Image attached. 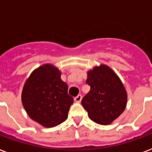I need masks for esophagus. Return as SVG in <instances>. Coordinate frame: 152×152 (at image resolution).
I'll return each instance as SVG.
<instances>
[{
    "label": "esophagus",
    "instance_id": "obj_1",
    "mask_svg": "<svg viewBox=\"0 0 152 152\" xmlns=\"http://www.w3.org/2000/svg\"><path fill=\"white\" fill-rule=\"evenodd\" d=\"M81 99H82V95H78L76 97L74 98V101L76 102H80Z\"/></svg>",
    "mask_w": 152,
    "mask_h": 152
}]
</instances>
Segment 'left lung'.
Here are the masks:
<instances>
[{"instance_id":"1","label":"left lung","mask_w":152,"mask_h":152,"mask_svg":"<svg viewBox=\"0 0 152 152\" xmlns=\"http://www.w3.org/2000/svg\"><path fill=\"white\" fill-rule=\"evenodd\" d=\"M86 83L90 91L81 104L91 120L99 125H110L125 110L127 92L120 78L106 64H100L88 72Z\"/></svg>"}]
</instances>
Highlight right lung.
<instances>
[{
	"mask_svg": "<svg viewBox=\"0 0 152 152\" xmlns=\"http://www.w3.org/2000/svg\"><path fill=\"white\" fill-rule=\"evenodd\" d=\"M59 69L45 64L32 72L23 88V106L30 118L46 128L55 127L68 118L73 99Z\"/></svg>",
	"mask_w": 152,
	"mask_h": 152,
	"instance_id": "right-lung-1",
	"label": "right lung"
}]
</instances>
